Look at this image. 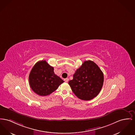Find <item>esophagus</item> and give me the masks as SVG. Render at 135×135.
<instances>
[{"label":"esophagus","instance_id":"esophagus-1","mask_svg":"<svg viewBox=\"0 0 135 135\" xmlns=\"http://www.w3.org/2000/svg\"><path fill=\"white\" fill-rule=\"evenodd\" d=\"M64 80L65 82H68V81H69V78H65V79H64Z\"/></svg>","mask_w":135,"mask_h":135}]
</instances>
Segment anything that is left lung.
I'll return each mask as SVG.
<instances>
[{"instance_id": "1", "label": "left lung", "mask_w": 135, "mask_h": 135, "mask_svg": "<svg viewBox=\"0 0 135 135\" xmlns=\"http://www.w3.org/2000/svg\"><path fill=\"white\" fill-rule=\"evenodd\" d=\"M103 74L94 62L85 61L73 75L69 84L73 92L79 99L90 100L96 97L102 89Z\"/></svg>"}]
</instances>
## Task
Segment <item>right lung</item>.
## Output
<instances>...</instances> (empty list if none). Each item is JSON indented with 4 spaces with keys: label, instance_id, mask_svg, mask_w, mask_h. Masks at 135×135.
Masks as SVG:
<instances>
[{
    "label": "right lung",
    "instance_id": "add662e5",
    "mask_svg": "<svg viewBox=\"0 0 135 135\" xmlns=\"http://www.w3.org/2000/svg\"><path fill=\"white\" fill-rule=\"evenodd\" d=\"M28 80L32 90L41 96L51 94L64 82L55 74L54 68L45 60L39 61L34 65L30 73Z\"/></svg>",
    "mask_w": 135,
    "mask_h": 135
}]
</instances>
